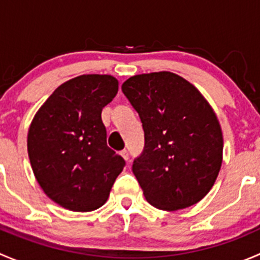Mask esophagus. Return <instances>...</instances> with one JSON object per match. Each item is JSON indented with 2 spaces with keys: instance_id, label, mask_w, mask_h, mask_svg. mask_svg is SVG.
Returning a JSON list of instances; mask_svg holds the SVG:
<instances>
[{
  "instance_id": "obj_1",
  "label": "esophagus",
  "mask_w": 260,
  "mask_h": 260,
  "mask_svg": "<svg viewBox=\"0 0 260 260\" xmlns=\"http://www.w3.org/2000/svg\"><path fill=\"white\" fill-rule=\"evenodd\" d=\"M120 156H122L125 161H129V153H128L127 149H123V151H120Z\"/></svg>"
}]
</instances>
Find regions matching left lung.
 Masks as SVG:
<instances>
[{
  "label": "left lung",
  "mask_w": 260,
  "mask_h": 260,
  "mask_svg": "<svg viewBox=\"0 0 260 260\" xmlns=\"http://www.w3.org/2000/svg\"><path fill=\"white\" fill-rule=\"evenodd\" d=\"M122 91L145 131L132 171L146 200L167 211L195 205L211 190L222 162L221 128L210 104L170 72L131 77Z\"/></svg>",
  "instance_id": "1"
}]
</instances>
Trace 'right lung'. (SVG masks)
Instances as JSON below:
<instances>
[{
  "mask_svg": "<svg viewBox=\"0 0 260 260\" xmlns=\"http://www.w3.org/2000/svg\"><path fill=\"white\" fill-rule=\"evenodd\" d=\"M118 80L86 74L55 89L31 122L27 152L34 175L54 203L72 211L104 205L125 161L107 146L102 109Z\"/></svg>",
  "mask_w": 260,
  "mask_h": 260,
  "instance_id": "obj_1",
  "label": "right lung"
}]
</instances>
